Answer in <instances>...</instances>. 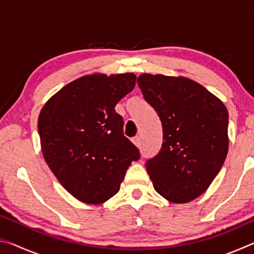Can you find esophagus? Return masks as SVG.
I'll list each match as a JSON object with an SVG mask.
<instances>
[{"instance_id":"esophagus-1","label":"esophagus","mask_w":254,"mask_h":254,"mask_svg":"<svg viewBox=\"0 0 254 254\" xmlns=\"http://www.w3.org/2000/svg\"><path fill=\"white\" fill-rule=\"evenodd\" d=\"M132 142L134 143L135 145H137V147H140V145H141V139H140V136H134V137H133Z\"/></svg>"}]
</instances>
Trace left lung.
Here are the masks:
<instances>
[{
	"instance_id": "left-lung-1",
	"label": "left lung",
	"mask_w": 254,
	"mask_h": 254,
	"mask_svg": "<svg viewBox=\"0 0 254 254\" xmlns=\"http://www.w3.org/2000/svg\"><path fill=\"white\" fill-rule=\"evenodd\" d=\"M137 85L162 126L160 151L145 161L153 187L173 203H188L208 188L225 161L226 107L184 77L143 74Z\"/></svg>"
}]
</instances>
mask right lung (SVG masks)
Masks as SVG:
<instances>
[{"instance_id": "1", "label": "right lung", "mask_w": 254, "mask_h": 254, "mask_svg": "<svg viewBox=\"0 0 254 254\" xmlns=\"http://www.w3.org/2000/svg\"><path fill=\"white\" fill-rule=\"evenodd\" d=\"M136 76L89 75L71 81L42 107L38 121L41 150L68 192L100 204L120 190L140 151L123 134L119 101L133 91Z\"/></svg>"}]
</instances>
